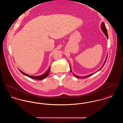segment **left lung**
Returning <instances> with one entry per match:
<instances>
[{
    "instance_id": "8db88e82",
    "label": "left lung",
    "mask_w": 123,
    "mask_h": 123,
    "mask_svg": "<svg viewBox=\"0 0 123 123\" xmlns=\"http://www.w3.org/2000/svg\"><path fill=\"white\" fill-rule=\"evenodd\" d=\"M101 30H102V31H103V32L104 33L105 35L106 36L107 38H108V32H107V29H106V26H105V23H104V22H102V23H101ZM107 57H106V59H105V62H104V63H103V65H102V67L101 68H100L99 70H98L97 71H96L95 73H92V74H90L89 75H87V76H85V77H79V76H78L75 75L74 73H73V75L75 77H76V78H88V77H89L90 76H91L93 74H95V73H96L97 72L99 71L100 70H101V68H102V67H103V66H104V64H105V62H106V60H107ZM70 71H71V72H72V70H71V69L70 67Z\"/></svg>"
}]
</instances>
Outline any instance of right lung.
Listing matches in <instances>:
<instances>
[{
	"label": "right lung",
	"mask_w": 123,
	"mask_h": 123,
	"mask_svg": "<svg viewBox=\"0 0 123 123\" xmlns=\"http://www.w3.org/2000/svg\"><path fill=\"white\" fill-rule=\"evenodd\" d=\"M50 68H51V67H50L49 68V69H48V70L45 72L44 74L41 75H40V76H30L24 72H23L21 70H20V69H19V70H20V71L23 74V75L30 78H32V79H36V80H42L43 79L46 78L48 75H49V72H50Z\"/></svg>",
	"instance_id": "add662e5"
}]
</instances>
